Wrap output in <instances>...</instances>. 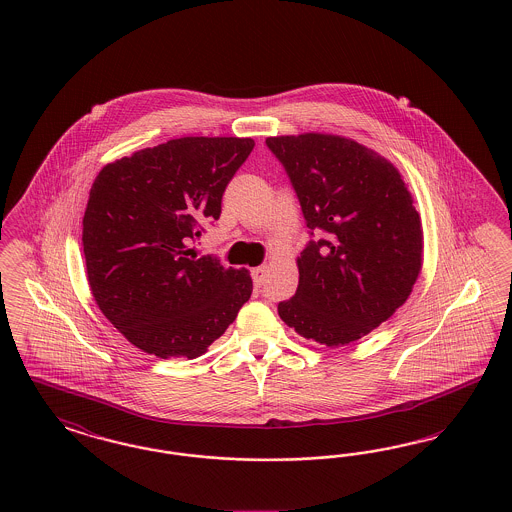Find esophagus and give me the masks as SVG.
<instances>
[{
  "mask_svg": "<svg viewBox=\"0 0 512 512\" xmlns=\"http://www.w3.org/2000/svg\"><path fill=\"white\" fill-rule=\"evenodd\" d=\"M251 276H253V284L257 288H261L265 284V276H267V267H257L251 270Z\"/></svg>",
  "mask_w": 512,
  "mask_h": 512,
  "instance_id": "1",
  "label": "esophagus"
}]
</instances>
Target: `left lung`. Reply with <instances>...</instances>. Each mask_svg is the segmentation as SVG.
<instances>
[{
	"label": "left lung",
	"instance_id": "obj_1",
	"mask_svg": "<svg viewBox=\"0 0 512 512\" xmlns=\"http://www.w3.org/2000/svg\"><path fill=\"white\" fill-rule=\"evenodd\" d=\"M299 199L309 240L278 315L307 340H361L407 301L422 267V224L401 174L376 151L330 134L267 138Z\"/></svg>",
	"mask_w": 512,
	"mask_h": 512
}]
</instances>
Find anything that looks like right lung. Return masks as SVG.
Masks as SVG:
<instances>
[{
    "instance_id": "add662e5",
    "label": "right lung",
    "mask_w": 512,
    "mask_h": 512,
    "mask_svg": "<svg viewBox=\"0 0 512 512\" xmlns=\"http://www.w3.org/2000/svg\"><path fill=\"white\" fill-rule=\"evenodd\" d=\"M251 138H178L105 165L82 220L88 282L101 313L149 355L201 357L251 297L247 270L190 244L220 217Z\"/></svg>"
}]
</instances>
